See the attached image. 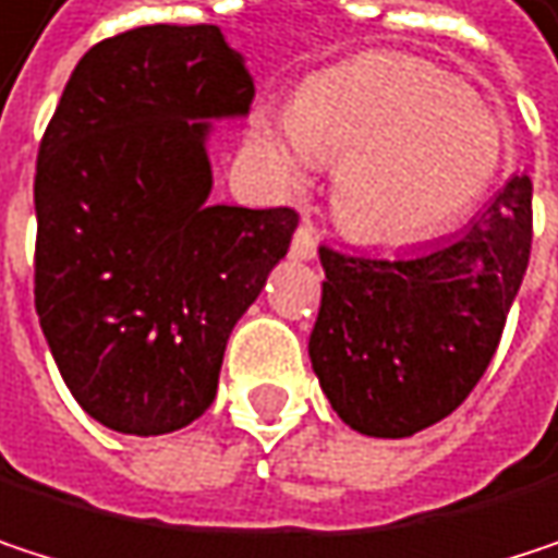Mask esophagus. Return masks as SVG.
Instances as JSON below:
<instances>
[{"label": "esophagus", "mask_w": 558, "mask_h": 558, "mask_svg": "<svg viewBox=\"0 0 558 558\" xmlns=\"http://www.w3.org/2000/svg\"><path fill=\"white\" fill-rule=\"evenodd\" d=\"M292 256L295 259H315L318 256V236L308 223H302L292 236Z\"/></svg>", "instance_id": "obj_1"}]
</instances>
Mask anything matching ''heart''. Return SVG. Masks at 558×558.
Listing matches in <instances>:
<instances>
[{"mask_svg":"<svg viewBox=\"0 0 558 558\" xmlns=\"http://www.w3.org/2000/svg\"><path fill=\"white\" fill-rule=\"evenodd\" d=\"M253 151L279 191L302 187L315 158L338 161L331 204L341 227L397 243L481 197L500 161V126L445 71L371 54L318 77L295 113L259 117Z\"/></svg>","mask_w":558,"mask_h":558,"instance_id":"obj_1","label":"heart"}]
</instances>
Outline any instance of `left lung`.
Here are the masks:
<instances>
[{
	"label": "left lung",
	"mask_w": 558,
	"mask_h": 558,
	"mask_svg": "<svg viewBox=\"0 0 558 558\" xmlns=\"http://www.w3.org/2000/svg\"><path fill=\"white\" fill-rule=\"evenodd\" d=\"M533 184L513 174L454 236L397 256L322 246L308 357L331 410L374 438L451 416L484 377L533 243Z\"/></svg>",
	"instance_id": "1"
}]
</instances>
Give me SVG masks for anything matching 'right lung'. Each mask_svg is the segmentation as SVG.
<instances>
[{
    "mask_svg": "<svg viewBox=\"0 0 558 558\" xmlns=\"http://www.w3.org/2000/svg\"><path fill=\"white\" fill-rule=\"evenodd\" d=\"M253 77L217 25H145L94 45L45 130L35 312L87 416L165 435L201 416L227 338L289 253L292 207L210 204V120Z\"/></svg>",
    "mask_w": 558,
    "mask_h": 558,
    "instance_id": "1",
    "label": "right lung"
}]
</instances>
